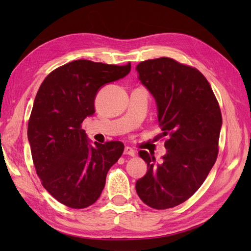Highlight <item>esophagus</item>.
Here are the masks:
<instances>
[{
    "label": "esophagus",
    "mask_w": 251,
    "mask_h": 251,
    "mask_svg": "<svg viewBox=\"0 0 251 251\" xmlns=\"http://www.w3.org/2000/svg\"><path fill=\"white\" fill-rule=\"evenodd\" d=\"M124 154H125V155L135 156V155H136V151L134 150V149H131L130 147H125V149H124Z\"/></svg>",
    "instance_id": "34e87169"
}]
</instances>
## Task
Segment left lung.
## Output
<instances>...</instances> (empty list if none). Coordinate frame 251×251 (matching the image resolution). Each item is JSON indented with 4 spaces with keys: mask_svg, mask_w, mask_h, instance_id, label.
<instances>
[{
    "mask_svg": "<svg viewBox=\"0 0 251 251\" xmlns=\"http://www.w3.org/2000/svg\"><path fill=\"white\" fill-rule=\"evenodd\" d=\"M138 79L155 99L166 154L139 151L148 172L136 182L141 201L155 209L182 204L200 189L218 156L221 111L209 83L194 68L172 58L142 61Z\"/></svg>",
    "mask_w": 251,
    "mask_h": 251,
    "instance_id": "8db88e82",
    "label": "left lung"
}]
</instances>
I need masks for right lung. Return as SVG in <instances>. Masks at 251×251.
<instances>
[{
  "label": "right lung",
  "mask_w": 251,
  "mask_h": 251,
  "mask_svg": "<svg viewBox=\"0 0 251 251\" xmlns=\"http://www.w3.org/2000/svg\"><path fill=\"white\" fill-rule=\"evenodd\" d=\"M127 66L75 60L50 73L34 99L28 140L36 174L47 192L68 207L82 209L99 199L106 174L124 145L92 142L82 122L95 113V98L105 84L125 77Z\"/></svg>",
  "instance_id": "obj_1"
}]
</instances>
